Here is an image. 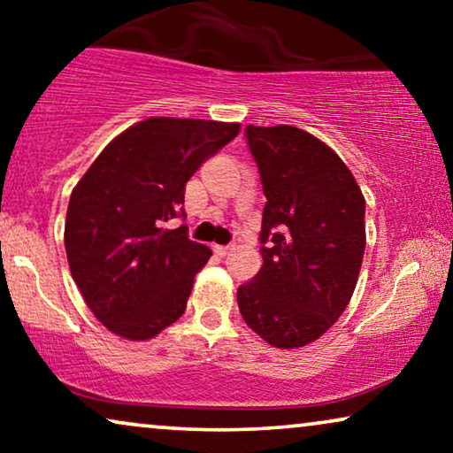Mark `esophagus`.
Segmentation results:
<instances>
[{
  "mask_svg": "<svg viewBox=\"0 0 453 453\" xmlns=\"http://www.w3.org/2000/svg\"><path fill=\"white\" fill-rule=\"evenodd\" d=\"M231 250H233L231 245H214V253L220 257H225L226 253H231Z\"/></svg>",
  "mask_w": 453,
  "mask_h": 453,
  "instance_id": "34e87169",
  "label": "esophagus"
}]
</instances>
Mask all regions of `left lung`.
I'll return each mask as SVG.
<instances>
[{"label": "left lung", "mask_w": 453, "mask_h": 453, "mask_svg": "<svg viewBox=\"0 0 453 453\" xmlns=\"http://www.w3.org/2000/svg\"><path fill=\"white\" fill-rule=\"evenodd\" d=\"M268 197L264 265L237 290L245 324L276 349H301L336 324L355 293L365 197L330 146L293 126H247Z\"/></svg>", "instance_id": "left-lung-1"}]
</instances>
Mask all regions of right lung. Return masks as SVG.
<instances>
[{
  "mask_svg": "<svg viewBox=\"0 0 453 453\" xmlns=\"http://www.w3.org/2000/svg\"><path fill=\"white\" fill-rule=\"evenodd\" d=\"M239 123L148 117L113 138L70 196L65 253L95 318L142 342L181 318L210 247L185 226V183L239 134Z\"/></svg>",
  "mask_w": 453,
  "mask_h": 453,
  "instance_id": "1",
  "label": "right lung"
}]
</instances>
